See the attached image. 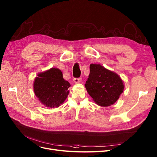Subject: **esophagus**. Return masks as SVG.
<instances>
[{"mask_svg":"<svg viewBox=\"0 0 157 157\" xmlns=\"http://www.w3.org/2000/svg\"><path fill=\"white\" fill-rule=\"evenodd\" d=\"M81 78H74L73 79V82L74 83H79V82L81 81Z\"/></svg>","mask_w":157,"mask_h":157,"instance_id":"1","label":"esophagus"}]
</instances>
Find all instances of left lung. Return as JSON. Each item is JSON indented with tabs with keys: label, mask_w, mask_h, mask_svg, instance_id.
<instances>
[{
	"label": "left lung",
	"mask_w": 157,
	"mask_h": 157,
	"mask_svg": "<svg viewBox=\"0 0 157 157\" xmlns=\"http://www.w3.org/2000/svg\"><path fill=\"white\" fill-rule=\"evenodd\" d=\"M90 71L85 86L93 101L101 107H108L114 104L124 90V83L121 78L116 72L100 64H90Z\"/></svg>",
	"instance_id": "left-lung-1"
}]
</instances>
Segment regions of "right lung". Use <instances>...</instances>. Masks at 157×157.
Segmentation results:
<instances>
[{
  "mask_svg": "<svg viewBox=\"0 0 157 157\" xmlns=\"http://www.w3.org/2000/svg\"><path fill=\"white\" fill-rule=\"evenodd\" d=\"M34 81V92L39 101L47 108H58L67 98L70 83L63 78L62 71L51 68L40 72Z\"/></svg>",
  "mask_w": 157,
  "mask_h": 157,
  "instance_id": "1",
  "label": "right lung"
}]
</instances>
